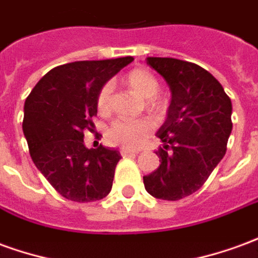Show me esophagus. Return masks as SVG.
<instances>
[{
    "label": "esophagus",
    "instance_id": "obj_1",
    "mask_svg": "<svg viewBox=\"0 0 258 258\" xmlns=\"http://www.w3.org/2000/svg\"><path fill=\"white\" fill-rule=\"evenodd\" d=\"M121 156H130V155H138V151H135V149H128V148H121Z\"/></svg>",
    "mask_w": 258,
    "mask_h": 258
}]
</instances>
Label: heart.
Masks as SVG:
<instances>
[{"instance_id": "b5f03b06", "label": "heart", "mask_w": 258, "mask_h": 258, "mask_svg": "<svg viewBox=\"0 0 258 258\" xmlns=\"http://www.w3.org/2000/svg\"><path fill=\"white\" fill-rule=\"evenodd\" d=\"M127 85L131 91L141 96L142 99H148V106L151 109L159 107V102L155 96L160 91V84L157 79L145 69H135L130 72L125 77ZM113 87L107 83L102 87L96 95V109L101 114H106L110 109V96H112ZM153 127L151 120H124L117 118L114 120L107 130V138L112 144L123 145L125 148H137L142 144L145 135Z\"/></svg>"}]
</instances>
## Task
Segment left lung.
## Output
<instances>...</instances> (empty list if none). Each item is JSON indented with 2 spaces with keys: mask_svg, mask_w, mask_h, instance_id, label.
<instances>
[{
  "mask_svg": "<svg viewBox=\"0 0 258 258\" xmlns=\"http://www.w3.org/2000/svg\"><path fill=\"white\" fill-rule=\"evenodd\" d=\"M146 63L166 80L171 102L156 133L163 142L156 152L160 166L144 177V185L156 199L179 200L202 188L225 155L232 103L198 64L174 58H148Z\"/></svg>",
  "mask_w": 258,
  "mask_h": 258,
  "instance_id": "1",
  "label": "left lung"
}]
</instances>
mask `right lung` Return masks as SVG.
<instances>
[{
	"label": "right lung",
	"instance_id": "add662e5",
	"mask_svg": "<svg viewBox=\"0 0 258 258\" xmlns=\"http://www.w3.org/2000/svg\"><path fill=\"white\" fill-rule=\"evenodd\" d=\"M133 56L80 60L53 68L25 102L23 134L36 167L63 198L79 203L106 198L120 152L84 145L96 116V95Z\"/></svg>",
	"mask_w": 258,
	"mask_h": 258
}]
</instances>
